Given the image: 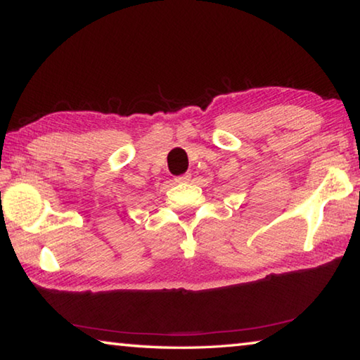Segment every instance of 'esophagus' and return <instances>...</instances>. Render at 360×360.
<instances>
[{"instance_id": "34e87169", "label": "esophagus", "mask_w": 360, "mask_h": 360, "mask_svg": "<svg viewBox=\"0 0 360 360\" xmlns=\"http://www.w3.org/2000/svg\"><path fill=\"white\" fill-rule=\"evenodd\" d=\"M191 173H186V174H181V176H178V178H176V182H188L191 181Z\"/></svg>"}]
</instances>
